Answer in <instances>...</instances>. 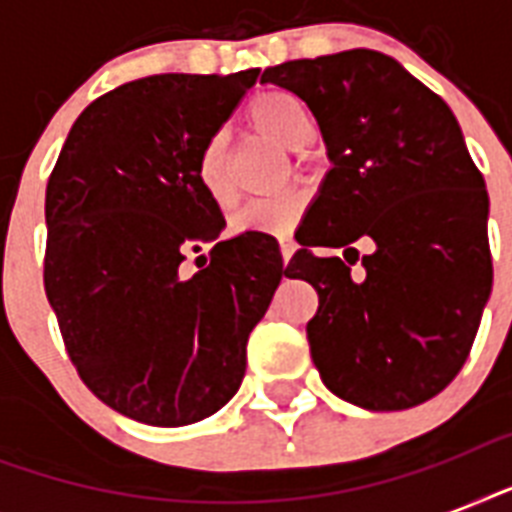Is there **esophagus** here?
I'll return each instance as SVG.
<instances>
[{
	"mask_svg": "<svg viewBox=\"0 0 512 512\" xmlns=\"http://www.w3.org/2000/svg\"><path fill=\"white\" fill-rule=\"evenodd\" d=\"M279 249H281V260H284V265H287L289 257L295 255V249H297L295 239H292V236H281V239H279Z\"/></svg>",
	"mask_w": 512,
	"mask_h": 512,
	"instance_id": "esophagus-1",
	"label": "esophagus"
}]
</instances>
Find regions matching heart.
Returning a JSON list of instances; mask_svg holds the SVG:
<instances>
[{
	"label": "heart",
	"mask_w": 512,
	"mask_h": 512,
	"mask_svg": "<svg viewBox=\"0 0 512 512\" xmlns=\"http://www.w3.org/2000/svg\"><path fill=\"white\" fill-rule=\"evenodd\" d=\"M249 119L257 130L279 140L281 146L300 148L311 138V114L297 95L284 90L260 92L249 103ZM196 180L201 191L217 207H231L236 199L231 172H228V151L225 138L220 132L209 135L196 156ZM305 193L284 191L273 196L247 201L244 207L231 217V231L236 236H287L297 228L305 212Z\"/></svg>",
	"instance_id": "1"
}]
</instances>
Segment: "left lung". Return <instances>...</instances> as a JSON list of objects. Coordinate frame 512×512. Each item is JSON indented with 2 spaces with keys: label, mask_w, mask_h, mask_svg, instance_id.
<instances>
[{
  "label": "left lung",
  "mask_w": 512,
  "mask_h": 512,
  "mask_svg": "<svg viewBox=\"0 0 512 512\" xmlns=\"http://www.w3.org/2000/svg\"><path fill=\"white\" fill-rule=\"evenodd\" d=\"M260 82L308 103L332 162L289 260L292 276L319 292L308 342L321 380L372 412L438 396L465 364L492 292L489 193L460 124L374 50L289 60ZM361 235L378 249L358 277L310 252Z\"/></svg>",
  "instance_id": "left-lung-1"
}]
</instances>
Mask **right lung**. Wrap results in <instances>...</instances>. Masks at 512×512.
Segmentation results:
<instances>
[{"label": "right lung", "instance_id": "add662e5", "mask_svg": "<svg viewBox=\"0 0 512 512\" xmlns=\"http://www.w3.org/2000/svg\"><path fill=\"white\" fill-rule=\"evenodd\" d=\"M257 74H156L100 95L47 183L44 292L68 356L103 404L146 425H191L231 401L289 271L273 236L217 241L225 220L196 180L201 143Z\"/></svg>", "mask_w": 512, "mask_h": 512}]
</instances>
